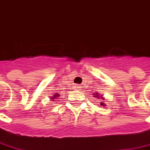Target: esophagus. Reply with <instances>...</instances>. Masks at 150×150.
<instances>
[{"instance_id": "1", "label": "esophagus", "mask_w": 150, "mask_h": 150, "mask_svg": "<svg viewBox=\"0 0 150 150\" xmlns=\"http://www.w3.org/2000/svg\"><path fill=\"white\" fill-rule=\"evenodd\" d=\"M76 88H77V89H80V88H81V87H80L79 85H77V86H76Z\"/></svg>"}]
</instances>
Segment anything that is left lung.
<instances>
[{
	"label": "left lung",
	"instance_id": "8db88e82",
	"mask_svg": "<svg viewBox=\"0 0 150 150\" xmlns=\"http://www.w3.org/2000/svg\"><path fill=\"white\" fill-rule=\"evenodd\" d=\"M93 95H95L94 97H97V98H98V97H100V96H99V94H98V93H95V94H93ZM100 105L101 106H103V103H100ZM103 106H104V105H103Z\"/></svg>",
	"mask_w": 150,
	"mask_h": 150
}]
</instances>
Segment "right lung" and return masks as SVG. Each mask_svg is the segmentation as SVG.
Wrapping results in <instances>:
<instances>
[{"mask_svg":"<svg viewBox=\"0 0 150 150\" xmlns=\"http://www.w3.org/2000/svg\"><path fill=\"white\" fill-rule=\"evenodd\" d=\"M59 96H60V95H58V94H57H57H55V95L53 96V97H52V98H51V99H52V100H54V99H56V98H58V97H59Z\"/></svg>","mask_w":150,"mask_h":150,"instance_id":"add662e5","label":"right lung"}]
</instances>
